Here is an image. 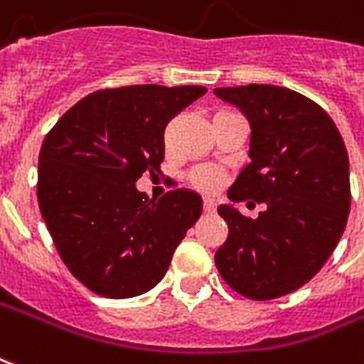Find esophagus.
<instances>
[{"label": "esophagus", "instance_id": "esophagus-1", "mask_svg": "<svg viewBox=\"0 0 364 364\" xmlns=\"http://www.w3.org/2000/svg\"><path fill=\"white\" fill-rule=\"evenodd\" d=\"M204 212H208V214H212V212H216V203H214V198H204Z\"/></svg>", "mask_w": 364, "mask_h": 364}]
</instances>
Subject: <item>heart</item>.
Returning <instances> with one entry per match:
<instances>
[{
    "label": "heart",
    "mask_w": 364,
    "mask_h": 364,
    "mask_svg": "<svg viewBox=\"0 0 364 364\" xmlns=\"http://www.w3.org/2000/svg\"><path fill=\"white\" fill-rule=\"evenodd\" d=\"M191 183L195 185L196 189L214 191L220 187V183H222V175H220V171H216V169H212V168L196 169L195 173L191 175Z\"/></svg>",
    "instance_id": "obj_1"
}]
</instances>
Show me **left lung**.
<instances>
[{"instance_id": "1", "label": "left lung", "mask_w": 364, "mask_h": 364, "mask_svg": "<svg viewBox=\"0 0 364 364\" xmlns=\"http://www.w3.org/2000/svg\"><path fill=\"white\" fill-rule=\"evenodd\" d=\"M250 123V164L228 191L233 203L264 204L257 220L220 206L230 233L218 249L225 284L252 301H270L311 282L346 230L351 187L340 131L303 94L274 85L216 88Z\"/></svg>"}]
</instances>
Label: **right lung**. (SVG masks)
<instances>
[{"mask_svg":"<svg viewBox=\"0 0 364 364\" xmlns=\"http://www.w3.org/2000/svg\"><path fill=\"white\" fill-rule=\"evenodd\" d=\"M204 94V86L106 88L79 100L46 134L40 212L61 260L90 291H150L200 218L203 198L193 191L148 200L134 183L160 171L168 123Z\"/></svg>","mask_w":364,"mask_h":364,"instance_id":"add662e5","label":"right lung"}]
</instances>
